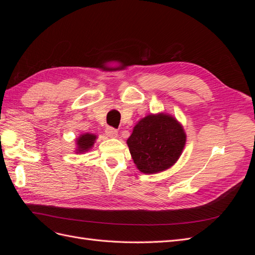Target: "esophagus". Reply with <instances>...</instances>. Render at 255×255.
I'll return each mask as SVG.
<instances>
[{"instance_id": "34e87169", "label": "esophagus", "mask_w": 255, "mask_h": 255, "mask_svg": "<svg viewBox=\"0 0 255 255\" xmlns=\"http://www.w3.org/2000/svg\"><path fill=\"white\" fill-rule=\"evenodd\" d=\"M105 134H106L107 136H109V137L115 138V137L118 136V130L116 129V128H114L113 127H107V128H105Z\"/></svg>"}]
</instances>
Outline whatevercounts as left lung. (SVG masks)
I'll list each match as a JSON object with an SVG mask.
<instances>
[{"label":"left lung","instance_id":"8db88e82","mask_svg":"<svg viewBox=\"0 0 255 255\" xmlns=\"http://www.w3.org/2000/svg\"><path fill=\"white\" fill-rule=\"evenodd\" d=\"M186 135L173 117L149 115L135 126L128 139L129 153L143 173H157L171 167L184 149Z\"/></svg>","mask_w":255,"mask_h":255}]
</instances>
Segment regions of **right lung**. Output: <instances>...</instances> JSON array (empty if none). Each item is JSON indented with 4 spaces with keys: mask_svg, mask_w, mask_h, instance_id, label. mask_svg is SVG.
I'll list each match as a JSON object with an SVG mask.
<instances>
[{
    "mask_svg": "<svg viewBox=\"0 0 255 255\" xmlns=\"http://www.w3.org/2000/svg\"><path fill=\"white\" fill-rule=\"evenodd\" d=\"M97 136L94 134H84L81 135V137L79 138L78 140V151L81 152H85L88 151L92 145H94V142L96 140Z\"/></svg>",
    "mask_w": 255,
    "mask_h": 255,
    "instance_id": "obj_1",
    "label": "right lung"
}]
</instances>
